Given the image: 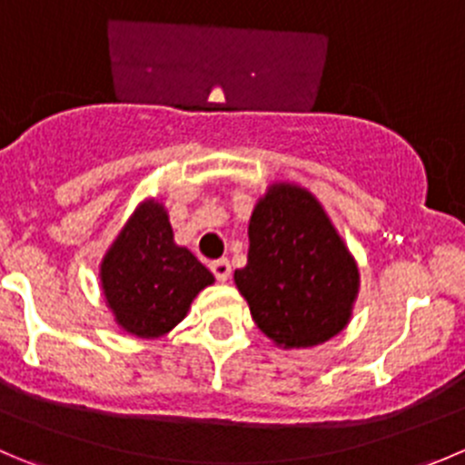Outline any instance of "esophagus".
Wrapping results in <instances>:
<instances>
[{"label":"esophagus","mask_w":465,"mask_h":465,"mask_svg":"<svg viewBox=\"0 0 465 465\" xmlns=\"http://www.w3.org/2000/svg\"><path fill=\"white\" fill-rule=\"evenodd\" d=\"M211 272L215 274L218 282H227V279L232 277V263H229L227 259L213 261V263H211Z\"/></svg>","instance_id":"esophagus-1"}]
</instances>
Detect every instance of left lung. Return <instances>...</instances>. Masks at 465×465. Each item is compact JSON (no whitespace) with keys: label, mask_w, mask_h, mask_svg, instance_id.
Masks as SVG:
<instances>
[{"label":"left lung","mask_w":465,"mask_h":465,"mask_svg":"<svg viewBox=\"0 0 465 465\" xmlns=\"http://www.w3.org/2000/svg\"><path fill=\"white\" fill-rule=\"evenodd\" d=\"M247 265L233 282L256 327L283 350L338 336L352 318L359 268L313 193L277 182L252 211Z\"/></svg>","instance_id":"1"}]
</instances>
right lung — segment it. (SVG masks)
Wrapping results in <instances>:
<instances>
[{"label":"right lung","mask_w":465,"mask_h":465,"mask_svg":"<svg viewBox=\"0 0 465 465\" xmlns=\"http://www.w3.org/2000/svg\"><path fill=\"white\" fill-rule=\"evenodd\" d=\"M99 282L124 331L161 338L186 318L193 300L215 277L191 250L174 242L168 211L150 197L136 206L106 250Z\"/></svg>","instance_id":"1"}]
</instances>
